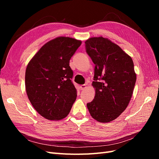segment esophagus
Segmentation results:
<instances>
[{"instance_id": "1", "label": "esophagus", "mask_w": 159, "mask_h": 159, "mask_svg": "<svg viewBox=\"0 0 159 159\" xmlns=\"http://www.w3.org/2000/svg\"><path fill=\"white\" fill-rule=\"evenodd\" d=\"M86 88H87V85H86V84H84V85H80V89L81 90H84Z\"/></svg>"}]
</instances>
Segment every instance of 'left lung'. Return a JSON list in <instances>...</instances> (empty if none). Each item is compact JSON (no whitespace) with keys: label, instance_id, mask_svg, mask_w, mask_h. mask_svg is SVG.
Masks as SVG:
<instances>
[{"label":"left lung","instance_id":"obj_1","mask_svg":"<svg viewBox=\"0 0 159 159\" xmlns=\"http://www.w3.org/2000/svg\"><path fill=\"white\" fill-rule=\"evenodd\" d=\"M85 44L95 64L92 85L95 95L87 107L96 121L108 123L118 117L131 100L137 79L133 61L107 38H90Z\"/></svg>","mask_w":159,"mask_h":159}]
</instances>
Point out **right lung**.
I'll return each mask as SVG.
<instances>
[{
    "label": "right lung",
    "instance_id": "1",
    "mask_svg": "<svg viewBox=\"0 0 159 159\" xmlns=\"http://www.w3.org/2000/svg\"><path fill=\"white\" fill-rule=\"evenodd\" d=\"M81 42L57 37L47 42L28 63L25 74L28 98L32 106L48 120L67 117L76 99L77 90L71 81L70 60Z\"/></svg>",
    "mask_w": 159,
    "mask_h": 159
}]
</instances>
